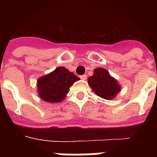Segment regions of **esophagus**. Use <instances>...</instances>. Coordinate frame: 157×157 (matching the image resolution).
I'll use <instances>...</instances> for the list:
<instances>
[{"label": "esophagus", "instance_id": "esophagus-1", "mask_svg": "<svg viewBox=\"0 0 157 157\" xmlns=\"http://www.w3.org/2000/svg\"><path fill=\"white\" fill-rule=\"evenodd\" d=\"M80 78H82V80H86V79L87 76L86 75H82V76H80Z\"/></svg>", "mask_w": 157, "mask_h": 157}]
</instances>
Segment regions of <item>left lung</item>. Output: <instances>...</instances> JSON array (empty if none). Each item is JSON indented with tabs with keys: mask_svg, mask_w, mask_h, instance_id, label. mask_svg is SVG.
<instances>
[{
	"mask_svg": "<svg viewBox=\"0 0 157 157\" xmlns=\"http://www.w3.org/2000/svg\"><path fill=\"white\" fill-rule=\"evenodd\" d=\"M88 84L96 95L105 100H112L121 90V86L105 68L94 70L92 76L88 78Z\"/></svg>",
	"mask_w": 157,
	"mask_h": 157,
	"instance_id": "obj_1",
	"label": "left lung"
}]
</instances>
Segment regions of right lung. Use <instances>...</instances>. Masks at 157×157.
<instances>
[{
	"instance_id": "1",
	"label": "right lung",
	"mask_w": 157,
	"mask_h": 157,
	"mask_svg": "<svg viewBox=\"0 0 157 157\" xmlns=\"http://www.w3.org/2000/svg\"><path fill=\"white\" fill-rule=\"evenodd\" d=\"M79 79L64 67H58L53 71L37 79V94L45 102L59 103L65 99L74 82Z\"/></svg>"
}]
</instances>
